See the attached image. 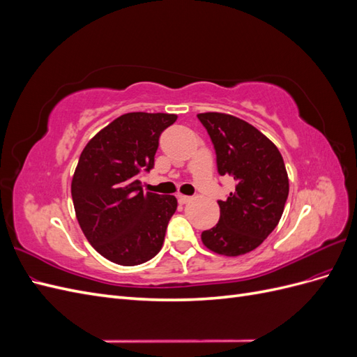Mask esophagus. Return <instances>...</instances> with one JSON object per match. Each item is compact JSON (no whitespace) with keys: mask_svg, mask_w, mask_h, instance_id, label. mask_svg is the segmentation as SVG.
<instances>
[{"mask_svg":"<svg viewBox=\"0 0 357 357\" xmlns=\"http://www.w3.org/2000/svg\"><path fill=\"white\" fill-rule=\"evenodd\" d=\"M192 201V198L190 197H186V195H178V202L180 204H188V202H190Z\"/></svg>","mask_w":357,"mask_h":357,"instance_id":"34e87169","label":"esophagus"}]
</instances>
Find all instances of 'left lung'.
<instances>
[{
    "label": "left lung",
    "mask_w": 357,
    "mask_h": 357,
    "mask_svg": "<svg viewBox=\"0 0 357 357\" xmlns=\"http://www.w3.org/2000/svg\"><path fill=\"white\" fill-rule=\"evenodd\" d=\"M215 150L220 176L235 180V190L218 201L220 219L201 240L211 252L240 256L255 250L278 225L289 195L282 153L271 139L241 119L225 113H201Z\"/></svg>",
    "instance_id": "left-lung-1"
}]
</instances>
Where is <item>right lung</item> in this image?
I'll return each instance as SVG.
<instances>
[{
	"label": "right lung",
	"mask_w": 357,
	"mask_h": 357,
	"mask_svg": "<svg viewBox=\"0 0 357 357\" xmlns=\"http://www.w3.org/2000/svg\"><path fill=\"white\" fill-rule=\"evenodd\" d=\"M176 121L168 113L122 114L86 144L75 167V218L95 250L117 265L144 264L164 244L177 199L144 193L138 177L153 168L159 137Z\"/></svg>",
	"instance_id": "obj_1"
}]
</instances>
